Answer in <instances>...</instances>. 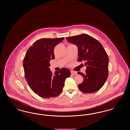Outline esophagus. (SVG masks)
Segmentation results:
<instances>
[{
    "label": "esophagus",
    "instance_id": "1",
    "mask_svg": "<svg viewBox=\"0 0 130 130\" xmlns=\"http://www.w3.org/2000/svg\"><path fill=\"white\" fill-rule=\"evenodd\" d=\"M71 75H76L77 74V72H76V71H71Z\"/></svg>",
    "mask_w": 130,
    "mask_h": 130
}]
</instances>
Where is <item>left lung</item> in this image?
Masks as SVG:
<instances>
[{
  "label": "left lung",
  "instance_id": "8db88e82",
  "mask_svg": "<svg viewBox=\"0 0 130 130\" xmlns=\"http://www.w3.org/2000/svg\"><path fill=\"white\" fill-rule=\"evenodd\" d=\"M70 43L78 48V61H83L86 73L78 72L83 77L78 85L84 93H93L100 90L108 77L109 59L102 45L97 39L86 34L66 38Z\"/></svg>",
  "mask_w": 130,
  "mask_h": 130
}]
</instances>
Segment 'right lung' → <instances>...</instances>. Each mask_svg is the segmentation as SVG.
Returning a JSON list of instances; mask_svg holds the SVG:
<instances>
[{"label":"right lung","instance_id":"obj_1","mask_svg":"<svg viewBox=\"0 0 130 130\" xmlns=\"http://www.w3.org/2000/svg\"><path fill=\"white\" fill-rule=\"evenodd\" d=\"M64 38L38 39L29 47L23 59L25 77L32 91L44 98L54 97L62 91L65 79L71 76L66 68L53 75L50 61L54 59V48Z\"/></svg>","mask_w":130,"mask_h":130}]
</instances>
